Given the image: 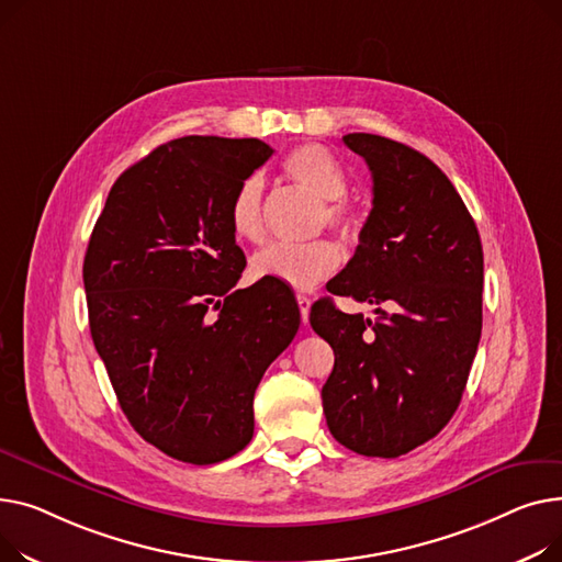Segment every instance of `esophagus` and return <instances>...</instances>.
<instances>
[{
	"label": "esophagus",
	"mask_w": 562,
	"mask_h": 562,
	"mask_svg": "<svg viewBox=\"0 0 562 562\" xmlns=\"http://www.w3.org/2000/svg\"><path fill=\"white\" fill-rule=\"evenodd\" d=\"M296 304H300V311H302V322L308 324V313H311V300L304 294H296Z\"/></svg>",
	"instance_id": "1"
}]
</instances>
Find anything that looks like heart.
I'll return each instance as SVG.
<instances>
[{"label": "heart", "instance_id": "1", "mask_svg": "<svg viewBox=\"0 0 562 562\" xmlns=\"http://www.w3.org/2000/svg\"><path fill=\"white\" fill-rule=\"evenodd\" d=\"M283 172L322 202V211L317 213L319 226L326 224L345 240L358 236V215L345 200H340L347 192V177L331 151L315 143L296 147L285 156ZM228 224L238 240L262 243L266 238V181L262 177L249 175L238 183L228 204ZM340 262V249L328 240L270 245L251 258V277L272 279L296 290H311L326 277H331Z\"/></svg>", "mask_w": 562, "mask_h": 562}]
</instances>
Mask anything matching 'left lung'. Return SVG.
Here are the masks:
<instances>
[{
    "label": "left lung",
    "mask_w": 562,
    "mask_h": 562,
    "mask_svg": "<svg viewBox=\"0 0 562 562\" xmlns=\"http://www.w3.org/2000/svg\"><path fill=\"white\" fill-rule=\"evenodd\" d=\"M342 140L366 158L374 200L328 292L376 306V319L338 311L331 296L311 308L313 331L336 353L322 406L340 445L397 458L438 436L463 397L481 340L483 247L431 158L374 134Z\"/></svg>",
    "instance_id": "1"
}]
</instances>
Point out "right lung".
<instances>
[{
	"instance_id": "add662e5",
	"label": "right lung",
	"mask_w": 562,
	"mask_h": 562,
	"mask_svg": "<svg viewBox=\"0 0 562 562\" xmlns=\"http://www.w3.org/2000/svg\"><path fill=\"white\" fill-rule=\"evenodd\" d=\"M272 154L217 136L156 147L113 183L83 258L90 336L126 419L190 465L249 445L254 392L300 328L285 288L234 290L245 254L228 204Z\"/></svg>"
}]
</instances>
